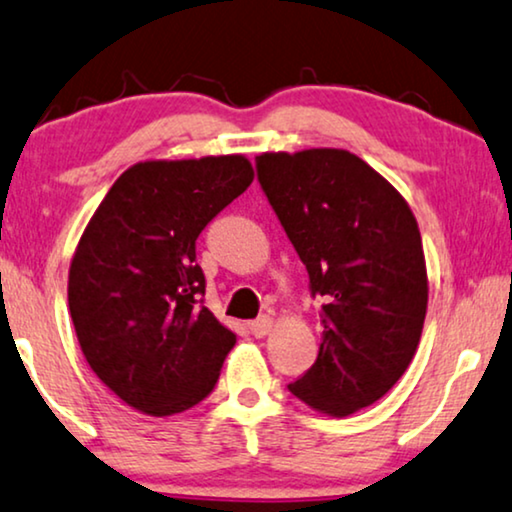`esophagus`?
Wrapping results in <instances>:
<instances>
[{"label":"esophagus","mask_w":512,"mask_h":512,"mask_svg":"<svg viewBox=\"0 0 512 512\" xmlns=\"http://www.w3.org/2000/svg\"><path fill=\"white\" fill-rule=\"evenodd\" d=\"M270 328H272V319L268 314H263V317H258L256 321H251L249 324V331L251 335H256V338H265V335L270 333Z\"/></svg>","instance_id":"34e87169"}]
</instances>
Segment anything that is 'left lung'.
Returning <instances> with one entry per match:
<instances>
[{"instance_id": "1", "label": "left lung", "mask_w": 512, "mask_h": 512, "mask_svg": "<svg viewBox=\"0 0 512 512\" xmlns=\"http://www.w3.org/2000/svg\"><path fill=\"white\" fill-rule=\"evenodd\" d=\"M263 193L321 305L317 361L289 391L333 417L373 405L401 380L422 335L429 282L403 195L354 153L256 158Z\"/></svg>"}]
</instances>
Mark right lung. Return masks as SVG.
<instances>
[{"label":"right lung","instance_id":"right-lung-1","mask_svg":"<svg viewBox=\"0 0 512 512\" xmlns=\"http://www.w3.org/2000/svg\"><path fill=\"white\" fill-rule=\"evenodd\" d=\"M254 181L244 156L146 160L114 181L69 268V312L93 373L167 417L212 394L235 333L202 303L195 240Z\"/></svg>","mask_w":512,"mask_h":512}]
</instances>
